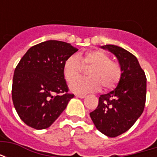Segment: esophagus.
<instances>
[{
	"mask_svg": "<svg viewBox=\"0 0 157 157\" xmlns=\"http://www.w3.org/2000/svg\"><path fill=\"white\" fill-rule=\"evenodd\" d=\"M77 98H86V95H76Z\"/></svg>",
	"mask_w": 157,
	"mask_h": 157,
	"instance_id": "1",
	"label": "esophagus"
}]
</instances>
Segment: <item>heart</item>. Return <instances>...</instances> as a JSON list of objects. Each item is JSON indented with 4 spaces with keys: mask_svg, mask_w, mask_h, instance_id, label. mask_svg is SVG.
Returning <instances> with one entry per match:
<instances>
[{
    "mask_svg": "<svg viewBox=\"0 0 157 157\" xmlns=\"http://www.w3.org/2000/svg\"><path fill=\"white\" fill-rule=\"evenodd\" d=\"M90 66L91 67H90ZM82 67H90L88 78H78ZM64 75L71 84V90L75 93L98 91L101 86L104 90L115 87L122 77V68L119 62L112 59L110 55L101 49H94L84 55H71L64 64Z\"/></svg>",
    "mask_w": 157,
    "mask_h": 157,
    "instance_id": "obj_1",
    "label": "heart"
}]
</instances>
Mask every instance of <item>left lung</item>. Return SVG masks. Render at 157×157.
I'll use <instances>...</instances> for the list:
<instances>
[{
  "mask_svg": "<svg viewBox=\"0 0 157 157\" xmlns=\"http://www.w3.org/2000/svg\"><path fill=\"white\" fill-rule=\"evenodd\" d=\"M117 56L122 77L113 91L99 97L97 109L90 113L96 128L109 137L128 130L144 111L146 98V76L137 58L116 45L106 44Z\"/></svg>",
  "mask_w": 157,
  "mask_h": 157,
  "instance_id": "obj_1",
  "label": "left lung"
}]
</instances>
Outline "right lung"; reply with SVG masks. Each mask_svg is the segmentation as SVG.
Returning a JSON list of instances; mask_svg holds the SVG:
<instances>
[{
  "instance_id": "obj_1",
  "label": "right lung",
  "mask_w": 157,
  "mask_h": 157,
  "mask_svg": "<svg viewBox=\"0 0 157 157\" xmlns=\"http://www.w3.org/2000/svg\"><path fill=\"white\" fill-rule=\"evenodd\" d=\"M77 50L68 43L48 40L31 47L20 59L13 75L12 102L29 127L48 128L74 97L65 82L64 64Z\"/></svg>"
}]
</instances>
